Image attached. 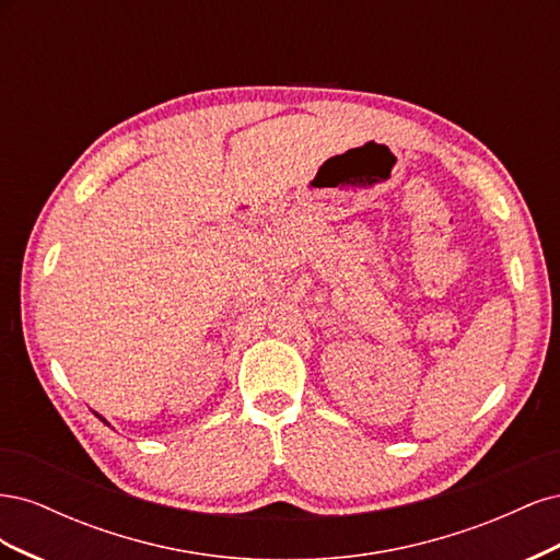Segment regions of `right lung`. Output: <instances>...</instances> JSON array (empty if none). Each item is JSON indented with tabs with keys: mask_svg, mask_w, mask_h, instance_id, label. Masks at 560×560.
<instances>
[{
	"mask_svg": "<svg viewBox=\"0 0 560 560\" xmlns=\"http://www.w3.org/2000/svg\"><path fill=\"white\" fill-rule=\"evenodd\" d=\"M95 416H97V413H95ZM97 418H100V420H103V422H107V420H105V418H103V416H97ZM107 425H109V422H107Z\"/></svg>",
	"mask_w": 560,
	"mask_h": 560,
	"instance_id": "obj_1",
	"label": "right lung"
}]
</instances>
